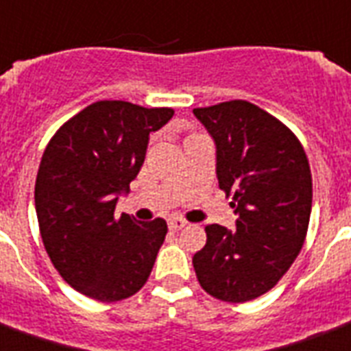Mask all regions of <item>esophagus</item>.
Instances as JSON below:
<instances>
[{"mask_svg": "<svg viewBox=\"0 0 351 351\" xmlns=\"http://www.w3.org/2000/svg\"><path fill=\"white\" fill-rule=\"evenodd\" d=\"M167 224H169V230H173V232H178V230L184 228L187 223L180 217H173V219H169V223H167Z\"/></svg>", "mask_w": 351, "mask_h": 351, "instance_id": "esophagus-1", "label": "esophagus"}]
</instances>
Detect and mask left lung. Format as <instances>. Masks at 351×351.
<instances>
[{"label":"left lung","instance_id":"left-lung-1","mask_svg":"<svg viewBox=\"0 0 351 351\" xmlns=\"http://www.w3.org/2000/svg\"><path fill=\"white\" fill-rule=\"evenodd\" d=\"M215 143L219 187L235 228L206 226L193 267L206 293L248 302L271 291L300 254L311 215V169L298 138L248 101L195 108Z\"/></svg>","mask_w":351,"mask_h":351}]
</instances>
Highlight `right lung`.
Masks as SVG:
<instances>
[{"mask_svg": "<svg viewBox=\"0 0 351 351\" xmlns=\"http://www.w3.org/2000/svg\"><path fill=\"white\" fill-rule=\"evenodd\" d=\"M173 114L99 101L64 123L45 147L34 186L42 241L60 276L93 300L128 298L151 274L167 223L114 213L145 162L149 134Z\"/></svg>", "mask_w": 351, "mask_h": 351, "instance_id": "obj_1", "label": "right lung"}]
</instances>
